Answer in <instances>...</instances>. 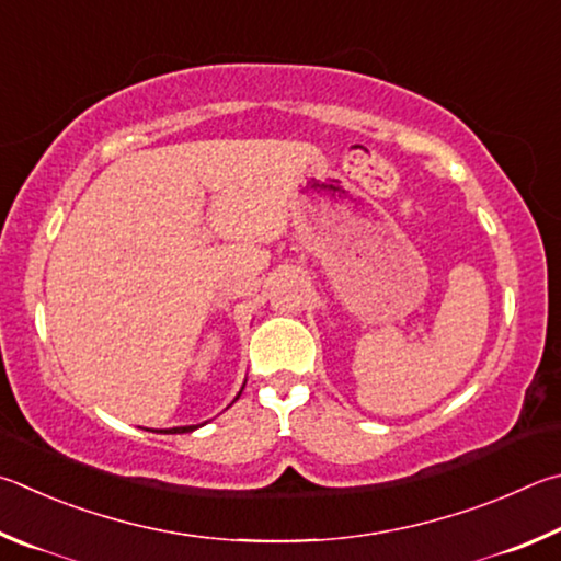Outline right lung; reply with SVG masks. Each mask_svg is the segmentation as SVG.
<instances>
[{
	"instance_id": "add662e5",
	"label": "right lung",
	"mask_w": 561,
	"mask_h": 561,
	"mask_svg": "<svg viewBox=\"0 0 561 561\" xmlns=\"http://www.w3.org/2000/svg\"><path fill=\"white\" fill-rule=\"evenodd\" d=\"M241 391H243V387H241ZM241 391H239V394H236V399L241 397ZM236 399H233V401H236ZM233 401H231V404H233ZM199 426H204V424H196V426H174V428H160V431H154V434H192V431H196V428H199Z\"/></svg>"
}]
</instances>
